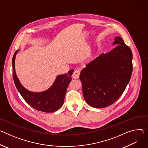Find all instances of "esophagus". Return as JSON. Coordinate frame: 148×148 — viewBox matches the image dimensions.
Returning a JSON list of instances; mask_svg holds the SVG:
<instances>
[{"label": "esophagus", "instance_id": "esophagus-1", "mask_svg": "<svg viewBox=\"0 0 148 148\" xmlns=\"http://www.w3.org/2000/svg\"><path fill=\"white\" fill-rule=\"evenodd\" d=\"M79 72L77 70H75L73 74L72 77L74 79H77L79 78Z\"/></svg>", "mask_w": 148, "mask_h": 148}]
</instances>
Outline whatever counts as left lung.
I'll use <instances>...</instances> for the list:
<instances>
[{"label": "left lung", "mask_w": 148, "mask_h": 148, "mask_svg": "<svg viewBox=\"0 0 148 148\" xmlns=\"http://www.w3.org/2000/svg\"><path fill=\"white\" fill-rule=\"evenodd\" d=\"M114 49L88 64L79 75L83 96L95 108H104L123 94L132 75V52L123 39L114 37Z\"/></svg>", "instance_id": "obj_1"}]
</instances>
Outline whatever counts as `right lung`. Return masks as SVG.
Listing matches in <instances>:
<instances>
[{
    "label": "right lung",
    "mask_w": 148,
    "mask_h": 148,
    "mask_svg": "<svg viewBox=\"0 0 148 148\" xmlns=\"http://www.w3.org/2000/svg\"><path fill=\"white\" fill-rule=\"evenodd\" d=\"M18 51L15 52L12 58L13 77L17 90L25 101L34 109L46 113L57 111L64 103L67 87L71 81L74 70H70L66 74L58 75L52 85L45 91H30L21 84L16 74L15 58Z\"/></svg>",
    "instance_id": "right-lung-1"
}]
</instances>
